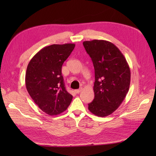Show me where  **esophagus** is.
I'll list each match as a JSON object with an SVG mask.
<instances>
[{"label": "esophagus", "mask_w": 156, "mask_h": 156, "mask_svg": "<svg viewBox=\"0 0 156 156\" xmlns=\"http://www.w3.org/2000/svg\"><path fill=\"white\" fill-rule=\"evenodd\" d=\"M81 91H82V89H76V90L74 91V92L76 94H79Z\"/></svg>", "instance_id": "1"}]
</instances>
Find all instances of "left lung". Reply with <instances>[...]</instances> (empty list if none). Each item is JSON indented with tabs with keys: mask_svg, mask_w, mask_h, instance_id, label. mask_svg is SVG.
Returning <instances> with one entry per match:
<instances>
[{
	"mask_svg": "<svg viewBox=\"0 0 156 156\" xmlns=\"http://www.w3.org/2000/svg\"><path fill=\"white\" fill-rule=\"evenodd\" d=\"M95 70L94 99L88 104L93 114L105 117L119 107L130 86L131 72L120 49L103 40L84 41Z\"/></svg>",
	"mask_w": 156,
	"mask_h": 156,
	"instance_id": "1",
	"label": "left lung"
}]
</instances>
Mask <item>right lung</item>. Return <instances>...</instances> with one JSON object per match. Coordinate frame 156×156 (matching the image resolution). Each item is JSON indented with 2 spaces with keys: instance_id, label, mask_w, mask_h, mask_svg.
Wrapping results in <instances>:
<instances>
[{
  "instance_id": "obj_1",
  "label": "right lung",
  "mask_w": 156,
  "mask_h": 156,
  "mask_svg": "<svg viewBox=\"0 0 156 156\" xmlns=\"http://www.w3.org/2000/svg\"><path fill=\"white\" fill-rule=\"evenodd\" d=\"M74 47L72 43L44 47L28 64L26 88L34 102L49 115L65 112L72 100L73 96L65 89L62 66Z\"/></svg>"
}]
</instances>
